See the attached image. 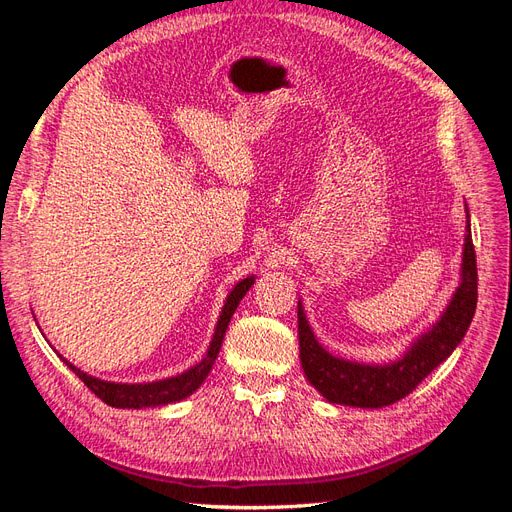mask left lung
Here are the masks:
<instances>
[{
    "mask_svg": "<svg viewBox=\"0 0 512 512\" xmlns=\"http://www.w3.org/2000/svg\"><path fill=\"white\" fill-rule=\"evenodd\" d=\"M476 254L466 205V239H463L459 284L436 322L418 333L397 359L386 363H361L331 354L324 348L299 299V359L309 384L331 404L352 408H384L404 399L418 382L453 354L466 337L476 312Z\"/></svg>",
    "mask_w": 512,
    "mask_h": 512,
    "instance_id": "obj_1",
    "label": "left lung"
}]
</instances>
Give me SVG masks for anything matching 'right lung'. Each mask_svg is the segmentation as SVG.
Here are the masks:
<instances>
[{
	"label": "right lung",
	"instance_id": "add662e5",
	"mask_svg": "<svg viewBox=\"0 0 512 512\" xmlns=\"http://www.w3.org/2000/svg\"><path fill=\"white\" fill-rule=\"evenodd\" d=\"M254 282H256V275H247L245 280L237 282L235 288L228 292V297L222 305L220 318H218V322H215V331H213V337H211L205 356L196 365L181 371V374H177V376H168V378L153 380V382H111V380L89 376L87 371L72 365L61 354L59 356L74 371V374L87 384V389L91 393H96L108 406L141 410V408H158V406L177 404V401L190 397L198 389V386L207 380L209 371L213 369V363L220 354L228 322H230L232 314H235V309L241 303V299L245 297V292L254 286Z\"/></svg>",
	"mask_w": 512,
	"mask_h": 512
}]
</instances>
